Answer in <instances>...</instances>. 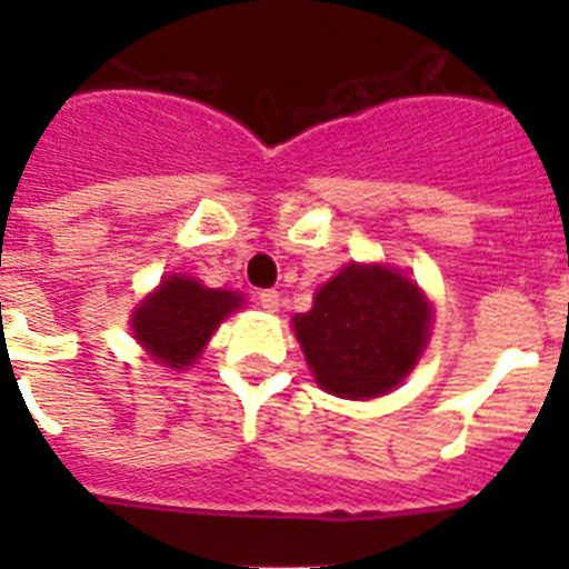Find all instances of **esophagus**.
<instances>
[{"label":"esophagus","mask_w":569,"mask_h":569,"mask_svg":"<svg viewBox=\"0 0 569 569\" xmlns=\"http://www.w3.org/2000/svg\"><path fill=\"white\" fill-rule=\"evenodd\" d=\"M259 305L264 310H270V313H273V310L279 308V293H276V290H261V293H259Z\"/></svg>","instance_id":"1"}]
</instances>
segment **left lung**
I'll use <instances>...</instances> for the list:
<instances>
[{
  "label": "left lung",
  "mask_w": 569,
  "mask_h": 569,
  "mask_svg": "<svg viewBox=\"0 0 569 569\" xmlns=\"http://www.w3.org/2000/svg\"><path fill=\"white\" fill-rule=\"evenodd\" d=\"M313 379L341 399L393 390L425 350L430 305L413 281L381 264H350L293 319Z\"/></svg>",
  "instance_id": "8db88e82"
}]
</instances>
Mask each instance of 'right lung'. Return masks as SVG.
Wrapping results in <instances>:
<instances>
[{
  "label": "right lung",
  "mask_w": 569,
  "mask_h": 569,
  "mask_svg": "<svg viewBox=\"0 0 569 569\" xmlns=\"http://www.w3.org/2000/svg\"><path fill=\"white\" fill-rule=\"evenodd\" d=\"M239 305L241 296L230 290H210L188 276H168L133 313V333L162 365L188 367L219 321Z\"/></svg>",
  "instance_id": "obj_1"
}]
</instances>
